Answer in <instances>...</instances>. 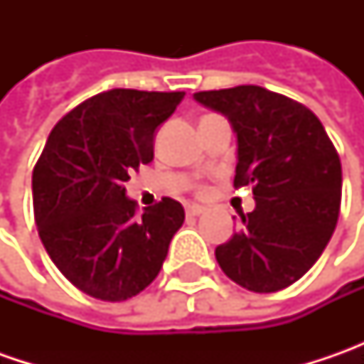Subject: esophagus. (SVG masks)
Returning <instances> with one entry per match:
<instances>
[{"label": "esophagus", "instance_id": "1", "mask_svg": "<svg viewBox=\"0 0 364 364\" xmlns=\"http://www.w3.org/2000/svg\"><path fill=\"white\" fill-rule=\"evenodd\" d=\"M186 213H188V217H198V215H203L204 213V206H198V204H192L186 208Z\"/></svg>", "mask_w": 364, "mask_h": 364}]
</instances>
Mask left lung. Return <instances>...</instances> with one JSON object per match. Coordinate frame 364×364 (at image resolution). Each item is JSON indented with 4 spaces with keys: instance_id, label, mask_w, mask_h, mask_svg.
I'll list each match as a JSON object with an SVG mask.
<instances>
[{
    "instance_id": "obj_1",
    "label": "left lung",
    "mask_w": 364,
    "mask_h": 364,
    "mask_svg": "<svg viewBox=\"0 0 364 364\" xmlns=\"http://www.w3.org/2000/svg\"><path fill=\"white\" fill-rule=\"evenodd\" d=\"M225 115L237 135L235 188L253 186L255 208L243 229L215 249L235 284L272 294L298 282L336 229L343 192L341 158L314 113L255 85L194 92Z\"/></svg>"
}]
</instances>
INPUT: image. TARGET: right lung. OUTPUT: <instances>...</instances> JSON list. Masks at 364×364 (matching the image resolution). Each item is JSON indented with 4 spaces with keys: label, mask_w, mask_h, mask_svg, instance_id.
Instances as JSON below:
<instances>
[{
    "label": "right lung",
    "mask_w": 364,
    "mask_h": 364,
    "mask_svg": "<svg viewBox=\"0 0 364 364\" xmlns=\"http://www.w3.org/2000/svg\"><path fill=\"white\" fill-rule=\"evenodd\" d=\"M184 92L113 89L73 109L50 132L32 174L34 217L54 265L80 291L123 301L160 273L184 208L161 198L135 213L129 172L154 160V139Z\"/></svg>",
    "instance_id": "1"
}]
</instances>
